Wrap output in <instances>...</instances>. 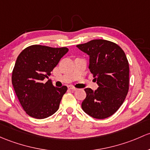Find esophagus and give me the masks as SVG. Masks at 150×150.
Here are the masks:
<instances>
[{
    "instance_id": "34e87169",
    "label": "esophagus",
    "mask_w": 150,
    "mask_h": 150,
    "mask_svg": "<svg viewBox=\"0 0 150 150\" xmlns=\"http://www.w3.org/2000/svg\"><path fill=\"white\" fill-rule=\"evenodd\" d=\"M68 89L71 90V91H76L77 88H75V87H73V86H68Z\"/></svg>"
}]
</instances>
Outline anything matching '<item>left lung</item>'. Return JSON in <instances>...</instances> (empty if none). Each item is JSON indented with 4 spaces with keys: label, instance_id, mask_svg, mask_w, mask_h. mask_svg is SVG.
<instances>
[{
    "label": "left lung",
    "instance_id": "8db88e82",
    "mask_svg": "<svg viewBox=\"0 0 150 150\" xmlns=\"http://www.w3.org/2000/svg\"><path fill=\"white\" fill-rule=\"evenodd\" d=\"M77 47L90 56L89 69L99 87L86 88L82 108L98 119L112 116L124 103L129 91V66L125 53L116 43L93 39Z\"/></svg>",
    "mask_w": 150,
    "mask_h": 150
}]
</instances>
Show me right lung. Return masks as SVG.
<instances>
[{
	"label": "right lung",
	"instance_id": "right-lung-1",
	"mask_svg": "<svg viewBox=\"0 0 150 150\" xmlns=\"http://www.w3.org/2000/svg\"><path fill=\"white\" fill-rule=\"evenodd\" d=\"M67 47L53 48L31 45L20 53L12 72V84L23 109L38 119H45L58 110L67 86L56 88L48 80L51 72L68 52Z\"/></svg>",
	"mask_w": 150,
	"mask_h": 150
}]
</instances>
